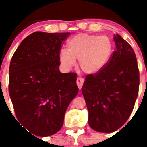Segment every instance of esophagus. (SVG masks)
I'll return each instance as SVG.
<instances>
[{
  "mask_svg": "<svg viewBox=\"0 0 147 147\" xmlns=\"http://www.w3.org/2000/svg\"><path fill=\"white\" fill-rule=\"evenodd\" d=\"M83 83H84V79L83 78L78 77L76 79V84H77V86L79 88V89H81L83 85Z\"/></svg>",
  "mask_w": 147,
  "mask_h": 147,
  "instance_id": "esophagus-1",
  "label": "esophagus"
}]
</instances>
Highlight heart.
<instances>
[{
	"instance_id": "obj_1",
	"label": "heart",
	"mask_w": 147,
	"mask_h": 147,
	"mask_svg": "<svg viewBox=\"0 0 147 147\" xmlns=\"http://www.w3.org/2000/svg\"><path fill=\"white\" fill-rule=\"evenodd\" d=\"M113 51V44L108 37L82 33L67 40V50L61 49L59 61L67 70L72 68L79 59L82 71L96 74L108 64Z\"/></svg>"
}]
</instances>
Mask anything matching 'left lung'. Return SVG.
Returning <instances> with one entry per match:
<instances>
[{"mask_svg": "<svg viewBox=\"0 0 147 147\" xmlns=\"http://www.w3.org/2000/svg\"><path fill=\"white\" fill-rule=\"evenodd\" d=\"M115 51L107 66L85 78L82 93L88 110V124L95 131L110 133L125 124L134 107L139 71L134 51L116 34Z\"/></svg>", "mask_w": 147, "mask_h": 147, "instance_id": "1", "label": "left lung"}]
</instances>
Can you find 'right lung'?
<instances>
[{"mask_svg": "<svg viewBox=\"0 0 147 147\" xmlns=\"http://www.w3.org/2000/svg\"><path fill=\"white\" fill-rule=\"evenodd\" d=\"M67 33L36 32L21 42L9 66V91L17 119L41 137L62 128L79 88L74 73L59 71V53Z\"/></svg>", "mask_w": 147, "mask_h": 147, "instance_id": "1", "label": "right lung"}]
</instances>
